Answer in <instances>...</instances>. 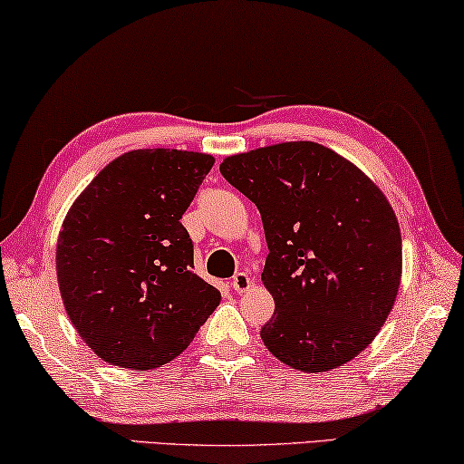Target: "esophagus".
Masks as SVG:
<instances>
[{
  "label": "esophagus",
  "mask_w": 464,
  "mask_h": 464,
  "mask_svg": "<svg viewBox=\"0 0 464 464\" xmlns=\"http://www.w3.org/2000/svg\"><path fill=\"white\" fill-rule=\"evenodd\" d=\"M231 286L237 293H246L249 286H254V278L252 275H247V272H237V275L231 278Z\"/></svg>",
  "instance_id": "esophagus-1"
}]
</instances>
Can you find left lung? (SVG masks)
<instances>
[{
  "instance_id": "1",
  "label": "left lung",
  "mask_w": 464,
  "mask_h": 464,
  "mask_svg": "<svg viewBox=\"0 0 464 464\" xmlns=\"http://www.w3.org/2000/svg\"><path fill=\"white\" fill-rule=\"evenodd\" d=\"M223 178L258 206L275 315L260 336L278 362L315 373L357 357L392 312L402 239L367 175L315 142L233 154Z\"/></svg>"
}]
</instances>
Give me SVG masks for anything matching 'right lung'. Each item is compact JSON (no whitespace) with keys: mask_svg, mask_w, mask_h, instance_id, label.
<instances>
[{"mask_svg":"<svg viewBox=\"0 0 464 464\" xmlns=\"http://www.w3.org/2000/svg\"><path fill=\"white\" fill-rule=\"evenodd\" d=\"M212 165L204 152L130 150L65 215L57 283L73 328L102 362L165 365L220 304V293L194 272V244L181 225Z\"/></svg>","mask_w":464,"mask_h":464,"instance_id":"right-lung-1","label":"right lung"}]
</instances>
